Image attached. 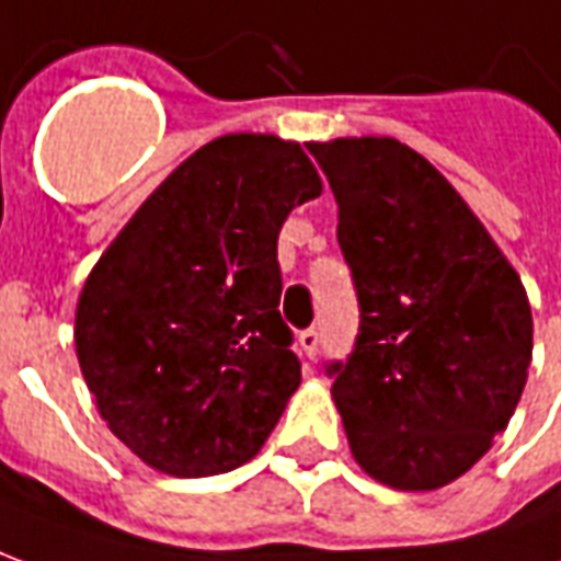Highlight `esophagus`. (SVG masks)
Wrapping results in <instances>:
<instances>
[{
  "label": "esophagus",
  "mask_w": 561,
  "mask_h": 561,
  "mask_svg": "<svg viewBox=\"0 0 561 561\" xmlns=\"http://www.w3.org/2000/svg\"><path fill=\"white\" fill-rule=\"evenodd\" d=\"M300 352H304L309 360L316 357L318 354V330H304V333H300Z\"/></svg>",
  "instance_id": "obj_1"
}]
</instances>
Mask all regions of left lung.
<instances>
[{"label":"left lung","mask_w":561,"mask_h":561,"mask_svg":"<svg viewBox=\"0 0 561 561\" xmlns=\"http://www.w3.org/2000/svg\"><path fill=\"white\" fill-rule=\"evenodd\" d=\"M340 207L360 333L328 369L357 466L385 486L454 483L493 447L531 364V306L481 219L397 138L309 144Z\"/></svg>","instance_id":"left-lung-1"}]
</instances>
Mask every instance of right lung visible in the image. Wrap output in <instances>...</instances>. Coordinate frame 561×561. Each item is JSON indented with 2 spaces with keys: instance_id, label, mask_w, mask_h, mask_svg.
I'll return each mask as SVG.
<instances>
[{
  "instance_id": "1",
  "label": "right lung",
  "mask_w": 561,
  "mask_h": 561,
  "mask_svg": "<svg viewBox=\"0 0 561 561\" xmlns=\"http://www.w3.org/2000/svg\"><path fill=\"white\" fill-rule=\"evenodd\" d=\"M321 195L297 140L237 131L192 152L83 282L80 373L149 469L207 478L267 442L300 360L279 316L282 221Z\"/></svg>"
}]
</instances>
